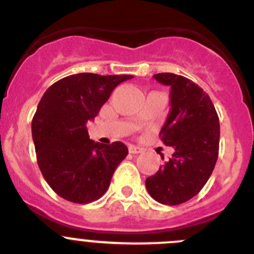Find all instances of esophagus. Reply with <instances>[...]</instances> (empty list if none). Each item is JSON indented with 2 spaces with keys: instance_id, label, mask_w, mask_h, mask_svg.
<instances>
[{
  "instance_id": "34e87169",
  "label": "esophagus",
  "mask_w": 254,
  "mask_h": 254,
  "mask_svg": "<svg viewBox=\"0 0 254 254\" xmlns=\"http://www.w3.org/2000/svg\"><path fill=\"white\" fill-rule=\"evenodd\" d=\"M128 151L131 152V154H141V152H142V149H141V147L134 146V145H129Z\"/></svg>"
}]
</instances>
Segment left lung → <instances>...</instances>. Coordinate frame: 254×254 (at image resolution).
<instances>
[{
	"label": "left lung",
	"mask_w": 254,
	"mask_h": 254,
	"mask_svg": "<svg viewBox=\"0 0 254 254\" xmlns=\"http://www.w3.org/2000/svg\"><path fill=\"white\" fill-rule=\"evenodd\" d=\"M154 78L172 89V109L159 136L174 152L146 179V188L163 205H181L202 190L214 170L219 156V116L210 96L190 78L170 72L156 73Z\"/></svg>",
	"instance_id": "left-lung-1"
}]
</instances>
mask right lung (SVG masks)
I'll return each mask as SVG.
<instances>
[{"mask_svg":"<svg viewBox=\"0 0 254 254\" xmlns=\"http://www.w3.org/2000/svg\"><path fill=\"white\" fill-rule=\"evenodd\" d=\"M132 75L77 73L61 78L42 96L31 122L39 169L49 187L73 203H90L107 192L118 164L128 154L123 142L89 138L94 120L117 85Z\"/></svg>","mask_w":254,"mask_h":254,"instance_id":"1","label":"right lung"}]
</instances>
